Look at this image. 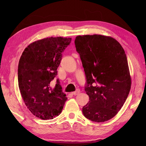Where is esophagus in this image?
Masks as SVG:
<instances>
[{"mask_svg":"<svg viewBox=\"0 0 146 146\" xmlns=\"http://www.w3.org/2000/svg\"><path fill=\"white\" fill-rule=\"evenodd\" d=\"M79 93H80V90H79V89H77V90H76L75 91L71 93V94L73 95H77L78 94H79Z\"/></svg>","mask_w":146,"mask_h":146,"instance_id":"34e87169","label":"esophagus"}]
</instances>
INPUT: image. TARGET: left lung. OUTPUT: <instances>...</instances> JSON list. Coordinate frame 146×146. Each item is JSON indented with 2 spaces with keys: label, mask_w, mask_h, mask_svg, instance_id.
<instances>
[{
  "label": "left lung",
  "mask_w": 146,
  "mask_h": 146,
  "mask_svg": "<svg viewBox=\"0 0 146 146\" xmlns=\"http://www.w3.org/2000/svg\"><path fill=\"white\" fill-rule=\"evenodd\" d=\"M75 44L85 71V91L90 101L82 108L88 119L103 122L111 119L126 100L131 86L127 56L111 36L78 35Z\"/></svg>",
  "instance_id": "obj_1"
}]
</instances>
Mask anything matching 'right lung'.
I'll return each instance as SVG.
<instances>
[{"label": "right lung", "instance_id": "add662e5", "mask_svg": "<svg viewBox=\"0 0 146 146\" xmlns=\"http://www.w3.org/2000/svg\"><path fill=\"white\" fill-rule=\"evenodd\" d=\"M71 38H45L25 48L18 66L19 88L22 97L32 114L42 120L53 119L62 110L68 98L58 79L55 87L50 82L57 75L62 53Z\"/></svg>", "mask_w": 146, "mask_h": 146}]
</instances>
